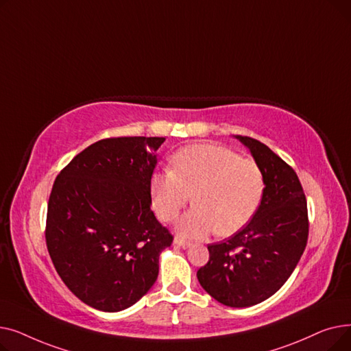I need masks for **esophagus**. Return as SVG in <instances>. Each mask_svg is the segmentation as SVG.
<instances>
[{"label": "esophagus", "mask_w": 351, "mask_h": 351, "mask_svg": "<svg viewBox=\"0 0 351 351\" xmlns=\"http://www.w3.org/2000/svg\"><path fill=\"white\" fill-rule=\"evenodd\" d=\"M173 245H176V246H179V247H183V249H188V247H191V242H188V241H183V239H180V237H175L173 239Z\"/></svg>", "instance_id": "esophagus-1"}]
</instances>
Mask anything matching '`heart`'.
<instances>
[{
    "instance_id": "b5f03b06",
    "label": "heart",
    "mask_w": 351,
    "mask_h": 351,
    "mask_svg": "<svg viewBox=\"0 0 351 351\" xmlns=\"http://www.w3.org/2000/svg\"><path fill=\"white\" fill-rule=\"evenodd\" d=\"M172 171L151 179L152 205L165 222H173L191 196L195 208L176 226L183 237L233 234L259 210L265 196L261 166L213 143L191 145L172 158Z\"/></svg>"
}]
</instances>
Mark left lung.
Here are the masks:
<instances>
[{"label": "left lung", "instance_id": "left-lung-1", "mask_svg": "<svg viewBox=\"0 0 351 351\" xmlns=\"http://www.w3.org/2000/svg\"><path fill=\"white\" fill-rule=\"evenodd\" d=\"M236 139L261 166L265 196L242 230L208 246L209 262L196 276L219 303L250 307L273 296L296 269L307 245L308 217L302 183L291 166L257 139Z\"/></svg>", "mask_w": 351, "mask_h": 351}]
</instances>
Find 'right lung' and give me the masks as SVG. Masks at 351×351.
<instances>
[{"label":"right lung","mask_w":351,"mask_h":351,"mask_svg":"<svg viewBox=\"0 0 351 351\" xmlns=\"http://www.w3.org/2000/svg\"><path fill=\"white\" fill-rule=\"evenodd\" d=\"M165 138H108L73 158L53 182L45 241L66 287L85 304L121 311L158 279L173 236L155 217L151 179Z\"/></svg>","instance_id":"1"}]
</instances>
